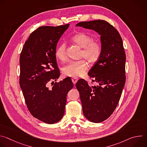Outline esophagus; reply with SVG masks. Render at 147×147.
I'll list each match as a JSON object with an SVG mask.
<instances>
[{
  "label": "esophagus",
  "mask_w": 147,
  "mask_h": 147,
  "mask_svg": "<svg viewBox=\"0 0 147 147\" xmlns=\"http://www.w3.org/2000/svg\"><path fill=\"white\" fill-rule=\"evenodd\" d=\"M78 78L77 77H73V78H71V80H72V81H73L74 84H76V82H77V81H78Z\"/></svg>",
  "instance_id": "34e87169"
}]
</instances>
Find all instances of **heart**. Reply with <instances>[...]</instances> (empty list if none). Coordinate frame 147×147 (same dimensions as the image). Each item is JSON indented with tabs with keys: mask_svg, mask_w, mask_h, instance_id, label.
Here are the masks:
<instances>
[{
	"mask_svg": "<svg viewBox=\"0 0 147 147\" xmlns=\"http://www.w3.org/2000/svg\"><path fill=\"white\" fill-rule=\"evenodd\" d=\"M74 44L82 48L80 57H84L91 63L96 62L101 54L102 47L99 42L93 40L92 38L84 33H79L71 38ZM56 57L61 61L67 60L66 45L65 43L60 44L55 51ZM88 68V63L84 60L72 61L63 68L64 75L69 77H80L84 75Z\"/></svg>",
	"mask_w": 147,
	"mask_h": 147,
	"instance_id": "1",
	"label": "heart"
}]
</instances>
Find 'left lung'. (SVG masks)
<instances>
[{
  "label": "left lung",
  "instance_id": "1",
  "mask_svg": "<svg viewBox=\"0 0 147 147\" xmlns=\"http://www.w3.org/2000/svg\"><path fill=\"white\" fill-rule=\"evenodd\" d=\"M76 26L93 30L100 35L101 54L88 72L96 85L80 79L76 87L80 93L84 115L93 123L107 119L115 110L125 82V54L117 30L105 20L82 22Z\"/></svg>",
  "mask_w": 147,
  "mask_h": 147
}]
</instances>
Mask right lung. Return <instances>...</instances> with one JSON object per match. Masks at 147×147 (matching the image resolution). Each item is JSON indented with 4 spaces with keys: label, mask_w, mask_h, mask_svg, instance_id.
I'll use <instances>...</instances> for the list:
<instances>
[{
    "label": "right lung",
    "mask_w": 147,
    "mask_h": 147,
    "mask_svg": "<svg viewBox=\"0 0 147 147\" xmlns=\"http://www.w3.org/2000/svg\"><path fill=\"white\" fill-rule=\"evenodd\" d=\"M69 27V24L38 28L20 54V86L27 107L34 117L48 124L57 123L63 116L67 93L74 87L70 77L53 81L60 74L55 56L57 44Z\"/></svg>",
    "instance_id": "obj_1"
}]
</instances>
